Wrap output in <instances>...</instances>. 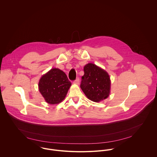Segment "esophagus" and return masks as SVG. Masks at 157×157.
<instances>
[{
	"instance_id": "34e87169",
	"label": "esophagus",
	"mask_w": 157,
	"mask_h": 157,
	"mask_svg": "<svg viewBox=\"0 0 157 157\" xmlns=\"http://www.w3.org/2000/svg\"><path fill=\"white\" fill-rule=\"evenodd\" d=\"M74 84H76V85H79L80 84V80H79V78H77L75 79V80L74 81Z\"/></svg>"
}]
</instances>
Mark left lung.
<instances>
[{
	"instance_id": "obj_1",
	"label": "left lung",
	"mask_w": 157,
	"mask_h": 157,
	"mask_svg": "<svg viewBox=\"0 0 157 157\" xmlns=\"http://www.w3.org/2000/svg\"><path fill=\"white\" fill-rule=\"evenodd\" d=\"M80 88L91 101L100 102L108 97L111 90V80L108 73L94 63L84 67Z\"/></svg>"
}]
</instances>
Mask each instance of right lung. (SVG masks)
Listing matches in <instances>:
<instances>
[{
	"instance_id": "add662e5",
	"label": "right lung",
	"mask_w": 157,
	"mask_h": 157,
	"mask_svg": "<svg viewBox=\"0 0 157 157\" xmlns=\"http://www.w3.org/2000/svg\"><path fill=\"white\" fill-rule=\"evenodd\" d=\"M71 86L66 74L58 68H52L39 80V90L45 101L51 105L59 104L65 98Z\"/></svg>"
}]
</instances>
